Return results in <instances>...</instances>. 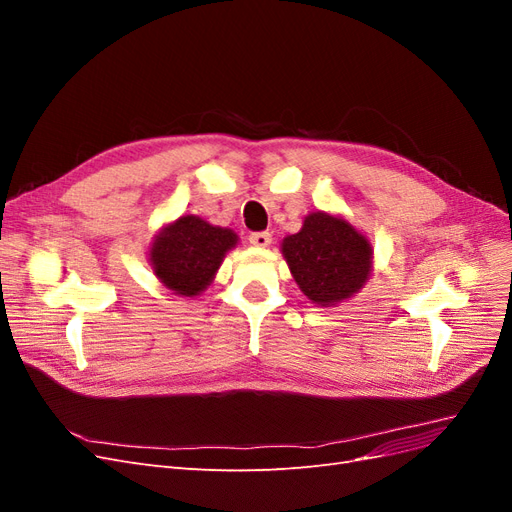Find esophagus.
Listing matches in <instances>:
<instances>
[{
  "mask_svg": "<svg viewBox=\"0 0 512 512\" xmlns=\"http://www.w3.org/2000/svg\"><path fill=\"white\" fill-rule=\"evenodd\" d=\"M250 243L256 247H267L271 243V235L267 230H260V232H252L250 235Z\"/></svg>",
  "mask_w": 512,
  "mask_h": 512,
  "instance_id": "obj_1",
  "label": "esophagus"
}]
</instances>
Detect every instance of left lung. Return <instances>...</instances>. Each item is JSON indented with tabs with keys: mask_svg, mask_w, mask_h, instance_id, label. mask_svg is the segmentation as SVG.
Segmentation results:
<instances>
[{
	"mask_svg": "<svg viewBox=\"0 0 512 512\" xmlns=\"http://www.w3.org/2000/svg\"><path fill=\"white\" fill-rule=\"evenodd\" d=\"M294 282L305 297L331 305L352 297L371 271L369 241L327 213L307 215L303 228L282 243Z\"/></svg>",
	"mask_w": 512,
	"mask_h": 512,
	"instance_id": "left-lung-1",
	"label": "left lung"
}]
</instances>
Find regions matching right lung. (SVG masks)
Returning a JSON list of instances; mask_svg holds the SVG:
<instances>
[{"mask_svg":"<svg viewBox=\"0 0 512 512\" xmlns=\"http://www.w3.org/2000/svg\"><path fill=\"white\" fill-rule=\"evenodd\" d=\"M237 235L211 226L196 215H183L166 226L151 247V265L162 284L183 297L205 290L222 265L224 254L235 247Z\"/></svg>","mask_w":512,"mask_h":512,"instance_id":"1","label":"right lung"}]
</instances>
